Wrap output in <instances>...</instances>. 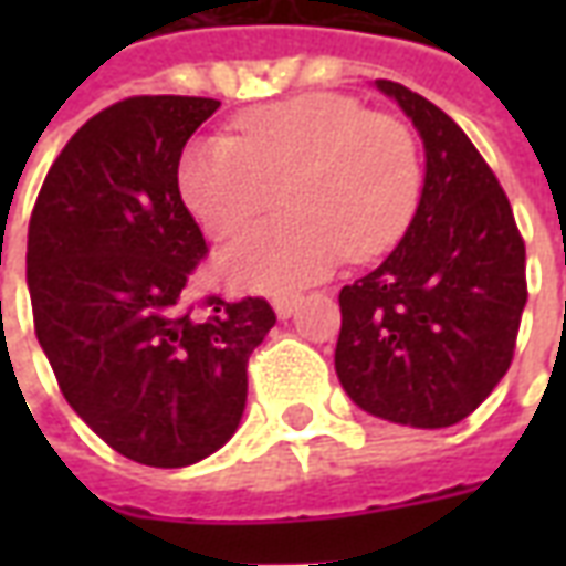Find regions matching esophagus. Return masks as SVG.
<instances>
[{
	"label": "esophagus",
	"instance_id": "1",
	"mask_svg": "<svg viewBox=\"0 0 566 566\" xmlns=\"http://www.w3.org/2000/svg\"><path fill=\"white\" fill-rule=\"evenodd\" d=\"M272 308H275V315L282 321L291 318L296 308H300V296H275V300H272Z\"/></svg>",
	"mask_w": 566,
	"mask_h": 566
}]
</instances>
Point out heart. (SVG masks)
I'll use <instances>...</instances> for the list:
<instances>
[{
    "label": "heart",
    "instance_id": "b5f03b06",
    "mask_svg": "<svg viewBox=\"0 0 566 566\" xmlns=\"http://www.w3.org/2000/svg\"><path fill=\"white\" fill-rule=\"evenodd\" d=\"M235 136L187 142L175 187L190 218L214 239L272 209L284 218L248 230L218 254L239 291L284 294L318 282L343 260L391 248L416 214L421 157L412 129L336 93L251 108Z\"/></svg>",
    "mask_w": 566,
    "mask_h": 566
}]
</instances>
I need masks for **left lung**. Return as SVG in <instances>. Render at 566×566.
I'll list each match as a JSON object with an SVG mask.
<instances>
[{"mask_svg":"<svg viewBox=\"0 0 566 566\" xmlns=\"http://www.w3.org/2000/svg\"><path fill=\"white\" fill-rule=\"evenodd\" d=\"M424 145L418 209L379 266L339 291L336 376L364 412L451 427L506 376L522 324L524 242L503 187L442 108L376 81Z\"/></svg>","mask_w":566,"mask_h":566,"instance_id":"8db88e82","label":"left lung"}]
</instances>
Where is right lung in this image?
I'll list each match as a JSON object with an SVG mask.
<instances>
[{
  "mask_svg": "<svg viewBox=\"0 0 566 566\" xmlns=\"http://www.w3.org/2000/svg\"><path fill=\"white\" fill-rule=\"evenodd\" d=\"M221 108L202 96H133L66 142L27 242L35 336L66 403L145 467H190L233 437L248 357L275 324L266 300L185 306L206 239L175 187L187 139Z\"/></svg>",
  "mask_w": 566,
  "mask_h": 566,
  "instance_id": "1",
  "label": "right lung"
}]
</instances>
